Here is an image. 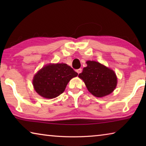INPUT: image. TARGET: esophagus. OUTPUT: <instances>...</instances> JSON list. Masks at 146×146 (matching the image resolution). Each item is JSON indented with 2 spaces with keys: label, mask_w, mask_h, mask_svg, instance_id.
<instances>
[{
  "label": "esophagus",
  "mask_w": 146,
  "mask_h": 146,
  "mask_svg": "<svg viewBox=\"0 0 146 146\" xmlns=\"http://www.w3.org/2000/svg\"><path fill=\"white\" fill-rule=\"evenodd\" d=\"M76 72L78 73V74L80 73L81 72H82V69H81V68H80V69H78V70H76Z\"/></svg>",
  "instance_id": "esophagus-1"
}]
</instances>
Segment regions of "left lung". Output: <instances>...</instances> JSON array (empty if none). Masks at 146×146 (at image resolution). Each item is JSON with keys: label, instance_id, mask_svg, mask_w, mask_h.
Segmentation results:
<instances>
[{"label": "left lung", "instance_id": "1", "mask_svg": "<svg viewBox=\"0 0 146 146\" xmlns=\"http://www.w3.org/2000/svg\"><path fill=\"white\" fill-rule=\"evenodd\" d=\"M87 67L78 75L88 91L97 97L111 93L117 86V78L114 71L95 61L86 62Z\"/></svg>", "mask_w": 146, "mask_h": 146}]
</instances>
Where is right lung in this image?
Listing matches in <instances>:
<instances>
[{"mask_svg": "<svg viewBox=\"0 0 146 146\" xmlns=\"http://www.w3.org/2000/svg\"><path fill=\"white\" fill-rule=\"evenodd\" d=\"M78 73L66 64H48L34 76L35 90L41 97L53 98L62 93L70 80Z\"/></svg>", "mask_w": 146, "mask_h": 146, "instance_id": "1", "label": "right lung"}]
</instances>
